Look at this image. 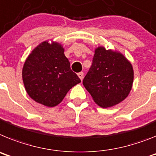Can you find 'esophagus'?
<instances>
[{"label": "esophagus", "mask_w": 156, "mask_h": 156, "mask_svg": "<svg viewBox=\"0 0 156 156\" xmlns=\"http://www.w3.org/2000/svg\"><path fill=\"white\" fill-rule=\"evenodd\" d=\"M78 76L79 77L80 79L82 80V79H83V77H84V73H83V72L78 73Z\"/></svg>", "instance_id": "obj_1"}]
</instances>
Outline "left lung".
Returning <instances> with one entry per match:
<instances>
[{
	"label": "left lung",
	"instance_id": "obj_1",
	"mask_svg": "<svg viewBox=\"0 0 156 156\" xmlns=\"http://www.w3.org/2000/svg\"><path fill=\"white\" fill-rule=\"evenodd\" d=\"M133 82V69L125 55L104 46L95 49L83 86L97 105L107 108L121 103L130 93Z\"/></svg>",
	"mask_w": 156,
	"mask_h": 156
}]
</instances>
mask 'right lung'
<instances>
[{
    "mask_svg": "<svg viewBox=\"0 0 156 156\" xmlns=\"http://www.w3.org/2000/svg\"><path fill=\"white\" fill-rule=\"evenodd\" d=\"M22 77L29 97L38 104L52 108L61 103L67 92L81 82L71 70L61 44L44 41L30 53Z\"/></svg>",
    "mask_w": 156,
    "mask_h": 156,
    "instance_id": "1",
    "label": "right lung"
}]
</instances>
